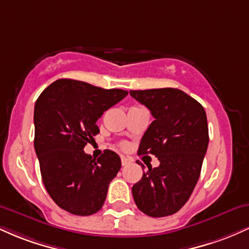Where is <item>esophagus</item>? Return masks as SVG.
I'll use <instances>...</instances> for the list:
<instances>
[{
  "label": "esophagus",
  "instance_id": "34e87169",
  "mask_svg": "<svg viewBox=\"0 0 249 249\" xmlns=\"http://www.w3.org/2000/svg\"><path fill=\"white\" fill-rule=\"evenodd\" d=\"M130 164V160H128L127 158H125V157H122V165L123 166H126V165Z\"/></svg>",
  "mask_w": 249,
  "mask_h": 249
}]
</instances>
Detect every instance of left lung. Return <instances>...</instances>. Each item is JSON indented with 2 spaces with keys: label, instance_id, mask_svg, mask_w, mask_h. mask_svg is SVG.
I'll return each mask as SVG.
<instances>
[{
  "label": "left lung",
  "instance_id": "left-lung-1",
  "mask_svg": "<svg viewBox=\"0 0 249 249\" xmlns=\"http://www.w3.org/2000/svg\"><path fill=\"white\" fill-rule=\"evenodd\" d=\"M130 95L154 118L142 136L138 154L151 153L160 162L154 168L147 165L133 185L134 202L152 218L171 215L186 204L199 180L210 141L206 112L179 89L131 90Z\"/></svg>",
  "mask_w": 249,
  "mask_h": 249
}]
</instances>
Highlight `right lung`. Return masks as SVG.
Instances as JSON below:
<instances>
[{
  "mask_svg": "<svg viewBox=\"0 0 249 249\" xmlns=\"http://www.w3.org/2000/svg\"><path fill=\"white\" fill-rule=\"evenodd\" d=\"M127 93L58 79L37 98L34 146L45 190L62 210L91 215L102 208L108 184L121 170V158L105 150L95 159L83 150L99 133V117Z\"/></svg>",
  "mask_w": 249,
  "mask_h": 249,
  "instance_id": "1",
  "label": "right lung"
}]
</instances>
